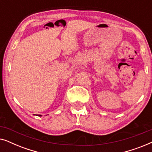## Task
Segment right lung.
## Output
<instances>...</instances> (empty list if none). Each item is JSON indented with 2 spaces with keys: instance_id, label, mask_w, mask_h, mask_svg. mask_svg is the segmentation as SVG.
I'll use <instances>...</instances> for the list:
<instances>
[{
  "instance_id": "right-lung-1",
  "label": "right lung",
  "mask_w": 152,
  "mask_h": 152,
  "mask_svg": "<svg viewBox=\"0 0 152 152\" xmlns=\"http://www.w3.org/2000/svg\"><path fill=\"white\" fill-rule=\"evenodd\" d=\"M39 116H41V115H39Z\"/></svg>"
}]
</instances>
